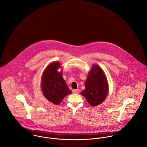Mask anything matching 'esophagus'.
<instances>
[{"mask_svg":"<svg viewBox=\"0 0 147 147\" xmlns=\"http://www.w3.org/2000/svg\"><path fill=\"white\" fill-rule=\"evenodd\" d=\"M79 92H80V90H79V89H74V90H72V92H73V93H74V94H79Z\"/></svg>","mask_w":147,"mask_h":147,"instance_id":"obj_1","label":"esophagus"}]
</instances>
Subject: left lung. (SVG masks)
<instances>
[{
    "instance_id": "left-lung-1",
    "label": "left lung",
    "mask_w": 147,
    "mask_h": 147,
    "mask_svg": "<svg viewBox=\"0 0 147 147\" xmlns=\"http://www.w3.org/2000/svg\"><path fill=\"white\" fill-rule=\"evenodd\" d=\"M85 89L82 94L92 106L100 104L108 93L106 78L102 70L97 64H94L86 80Z\"/></svg>"
}]
</instances>
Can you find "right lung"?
Returning <instances> with one entry per match:
<instances>
[{
	"mask_svg": "<svg viewBox=\"0 0 147 147\" xmlns=\"http://www.w3.org/2000/svg\"><path fill=\"white\" fill-rule=\"evenodd\" d=\"M59 62L50 63L42 75L41 88L45 98L55 105H58L63 98L71 93L62 76L58 71L60 67Z\"/></svg>",
	"mask_w": 147,
	"mask_h": 147,
	"instance_id": "add662e5",
	"label": "right lung"
}]
</instances>
